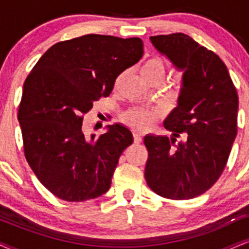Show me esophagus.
<instances>
[{"mask_svg":"<svg viewBox=\"0 0 249 249\" xmlns=\"http://www.w3.org/2000/svg\"><path fill=\"white\" fill-rule=\"evenodd\" d=\"M133 139H134V142H136V144H141L142 141V136L138 132H133Z\"/></svg>","mask_w":249,"mask_h":249,"instance_id":"esophagus-1","label":"esophagus"}]
</instances>
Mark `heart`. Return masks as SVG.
Instances as JSON below:
<instances>
[{"label":"heart","mask_w":249,"mask_h":249,"mask_svg":"<svg viewBox=\"0 0 249 249\" xmlns=\"http://www.w3.org/2000/svg\"><path fill=\"white\" fill-rule=\"evenodd\" d=\"M166 67L162 59L154 57L150 58L144 63L142 67V75L144 78H151V77H159L164 79ZM159 117V112L154 108L148 107H133L128 110L123 116L124 121L130 127L137 131H146L152 127V125L157 122Z\"/></svg>","instance_id":"heart-1"}]
</instances>
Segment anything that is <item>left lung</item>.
I'll list each match as a JSON object with an SVG mask.
<instances>
[{"label":"left lung","instance_id":"obj_1","mask_svg":"<svg viewBox=\"0 0 249 249\" xmlns=\"http://www.w3.org/2000/svg\"><path fill=\"white\" fill-rule=\"evenodd\" d=\"M150 41L182 78L178 105L164 122L173 137L144 138L145 179L158 196L192 199L212 187L226 166L238 128V93L220 57L188 35L151 36ZM180 134L185 141L176 145Z\"/></svg>","mask_w":249,"mask_h":249}]
</instances>
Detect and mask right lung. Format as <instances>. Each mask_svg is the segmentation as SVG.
I'll return each mask as SVG.
<instances>
[{"label": "right lung", "instance_id": "1", "mask_svg": "<svg viewBox=\"0 0 249 249\" xmlns=\"http://www.w3.org/2000/svg\"><path fill=\"white\" fill-rule=\"evenodd\" d=\"M138 37L84 35L56 43L25 79L18 108L28 164L57 198L85 201L107 192L119 157L133 142L116 123L85 136L83 115L111 93L116 78L144 53Z\"/></svg>", "mask_w": 249, "mask_h": 249}]
</instances>
